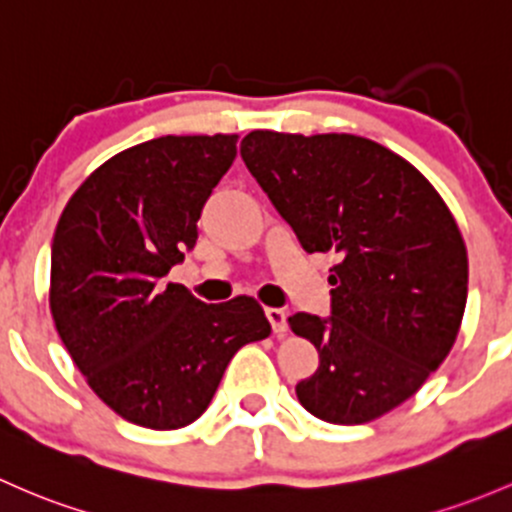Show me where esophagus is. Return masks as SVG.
<instances>
[{"mask_svg": "<svg viewBox=\"0 0 512 512\" xmlns=\"http://www.w3.org/2000/svg\"><path fill=\"white\" fill-rule=\"evenodd\" d=\"M267 319H270L272 324V331L277 333V336H284L287 333V314H284V309H274V306H270V309H265Z\"/></svg>", "mask_w": 512, "mask_h": 512, "instance_id": "1", "label": "esophagus"}]
</instances>
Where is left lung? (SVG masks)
<instances>
[{
    "instance_id": "left-lung-1",
    "label": "left lung",
    "mask_w": 512,
    "mask_h": 512,
    "mask_svg": "<svg viewBox=\"0 0 512 512\" xmlns=\"http://www.w3.org/2000/svg\"><path fill=\"white\" fill-rule=\"evenodd\" d=\"M240 157L306 252L341 255L331 314L289 316L319 351L299 402L331 424L383 417L444 363L464 319L469 260L454 215L410 161L355 134L255 129Z\"/></svg>"
}]
</instances>
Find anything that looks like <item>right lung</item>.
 <instances>
[{
    "label": "right lung",
    "mask_w": 512,
    "mask_h": 512,
    "mask_svg": "<svg viewBox=\"0 0 512 512\" xmlns=\"http://www.w3.org/2000/svg\"><path fill=\"white\" fill-rule=\"evenodd\" d=\"M238 134L149 139L107 159L63 208L51 242V314L95 395L127 422L181 429L225 368L272 326L252 297L206 304L166 282L198 240Z\"/></svg>",
    "instance_id": "obj_1"
}]
</instances>
